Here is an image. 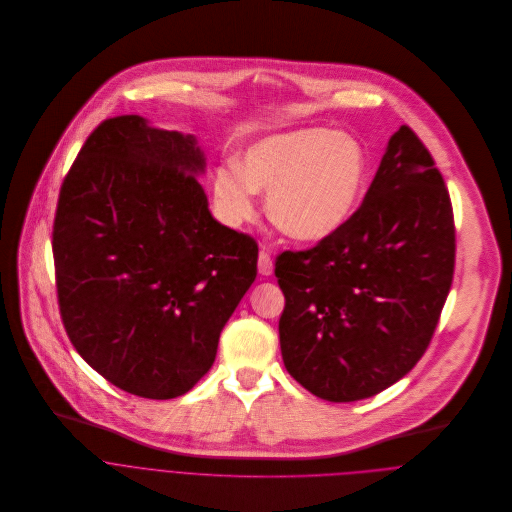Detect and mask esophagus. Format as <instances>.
Instances as JSON below:
<instances>
[{
	"label": "esophagus",
	"mask_w": 512,
	"mask_h": 512,
	"mask_svg": "<svg viewBox=\"0 0 512 512\" xmlns=\"http://www.w3.org/2000/svg\"><path fill=\"white\" fill-rule=\"evenodd\" d=\"M257 267H259V273H261V275H265V277L273 273V259H271V255H269L265 249H261V251H259Z\"/></svg>",
	"instance_id": "1"
}]
</instances>
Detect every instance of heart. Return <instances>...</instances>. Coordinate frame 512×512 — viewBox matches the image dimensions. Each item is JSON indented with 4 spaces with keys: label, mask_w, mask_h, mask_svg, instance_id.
I'll return each mask as SVG.
<instances>
[{
    "label": "heart",
    "mask_w": 512,
    "mask_h": 512,
    "mask_svg": "<svg viewBox=\"0 0 512 512\" xmlns=\"http://www.w3.org/2000/svg\"><path fill=\"white\" fill-rule=\"evenodd\" d=\"M370 173L362 142L329 128H299L253 142L241 164L217 168L213 193L221 215L241 225L255 215V191H267L269 221L287 237L315 243L342 229Z\"/></svg>",
    "instance_id": "obj_1"
}]
</instances>
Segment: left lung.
Here are the masks:
<instances>
[{
	"label": "left lung",
	"mask_w": 512,
	"mask_h": 512,
	"mask_svg": "<svg viewBox=\"0 0 512 512\" xmlns=\"http://www.w3.org/2000/svg\"><path fill=\"white\" fill-rule=\"evenodd\" d=\"M454 251L444 179L414 130L400 126L346 225L275 261L287 372L327 402L364 400L402 380L434 335Z\"/></svg>",
	"instance_id": "obj_1"
}]
</instances>
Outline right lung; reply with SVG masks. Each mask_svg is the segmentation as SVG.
Segmentation results:
<instances>
[{
  "mask_svg": "<svg viewBox=\"0 0 512 512\" xmlns=\"http://www.w3.org/2000/svg\"><path fill=\"white\" fill-rule=\"evenodd\" d=\"M193 134L108 118L62 183L52 251L66 333L116 388L187 394L257 277V243L213 219Z\"/></svg>",
  "mask_w": 512,
  "mask_h": 512,
  "instance_id": "obj_1",
  "label": "right lung"
}]
</instances>
